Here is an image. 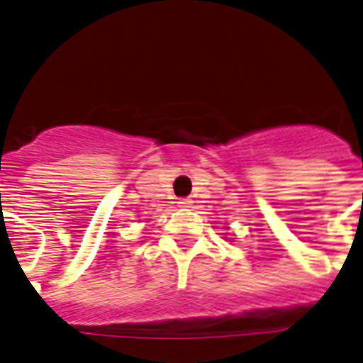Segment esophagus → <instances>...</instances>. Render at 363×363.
Wrapping results in <instances>:
<instances>
[{
	"instance_id": "1",
	"label": "esophagus",
	"mask_w": 363,
	"mask_h": 363,
	"mask_svg": "<svg viewBox=\"0 0 363 363\" xmlns=\"http://www.w3.org/2000/svg\"><path fill=\"white\" fill-rule=\"evenodd\" d=\"M179 207H182V208H188L191 205V199H188V197H182V199H179Z\"/></svg>"
}]
</instances>
